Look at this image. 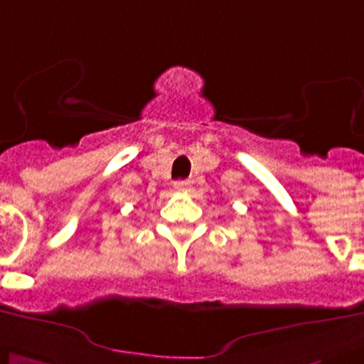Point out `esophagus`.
<instances>
[{
	"label": "esophagus",
	"instance_id": "obj_1",
	"mask_svg": "<svg viewBox=\"0 0 364 364\" xmlns=\"http://www.w3.org/2000/svg\"><path fill=\"white\" fill-rule=\"evenodd\" d=\"M190 188H192L190 179H179V181L174 183V190H178V192H188Z\"/></svg>",
	"mask_w": 364,
	"mask_h": 364
}]
</instances>
